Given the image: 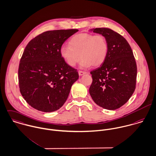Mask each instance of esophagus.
<instances>
[{
	"label": "esophagus",
	"instance_id": "34e87169",
	"mask_svg": "<svg viewBox=\"0 0 156 156\" xmlns=\"http://www.w3.org/2000/svg\"><path fill=\"white\" fill-rule=\"evenodd\" d=\"M87 74V72L85 71H79V76H82L83 74Z\"/></svg>",
	"mask_w": 156,
	"mask_h": 156
}]
</instances>
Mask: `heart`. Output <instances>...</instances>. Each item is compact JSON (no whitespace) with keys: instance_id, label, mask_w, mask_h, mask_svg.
<instances>
[{"instance_id":"b5f03b06","label":"heart","mask_w":156,"mask_h":156,"mask_svg":"<svg viewBox=\"0 0 156 156\" xmlns=\"http://www.w3.org/2000/svg\"><path fill=\"white\" fill-rule=\"evenodd\" d=\"M108 52V45L104 36L81 33L74 36L69 45H63L60 50L61 56L68 65L74 66L80 62L81 68L93 65L99 66L103 63Z\"/></svg>"}]
</instances>
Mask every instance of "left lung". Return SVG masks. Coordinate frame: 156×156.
I'll list each match as a JSON object with an SVG mask.
<instances>
[{
  "label": "left lung",
  "instance_id": "left-lung-1",
  "mask_svg": "<svg viewBox=\"0 0 156 156\" xmlns=\"http://www.w3.org/2000/svg\"><path fill=\"white\" fill-rule=\"evenodd\" d=\"M90 30L103 36L108 45L103 63L90 73L93 82L90 94L99 106L115 110L128 102L136 88L137 66L133 52L126 40L113 30Z\"/></svg>",
  "mask_w": 156,
  "mask_h": 156
}]
</instances>
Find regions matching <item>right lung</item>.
Here are the masks:
<instances>
[{"mask_svg":"<svg viewBox=\"0 0 156 156\" xmlns=\"http://www.w3.org/2000/svg\"><path fill=\"white\" fill-rule=\"evenodd\" d=\"M76 29L48 31L32 39L20 61L18 75L21 94L37 110L50 112L60 108L78 80L76 69L68 65L60 50Z\"/></svg>","mask_w":156,"mask_h":156,"instance_id":"obj_1","label":"right lung"}]
</instances>
